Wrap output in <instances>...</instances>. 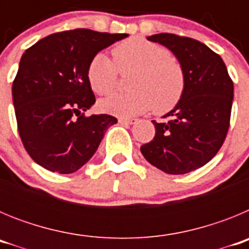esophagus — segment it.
I'll return each instance as SVG.
<instances>
[{
  "mask_svg": "<svg viewBox=\"0 0 249 249\" xmlns=\"http://www.w3.org/2000/svg\"><path fill=\"white\" fill-rule=\"evenodd\" d=\"M118 122L121 123V124H126V126H129V124H135L136 122H137V120L136 118H118Z\"/></svg>",
  "mask_w": 249,
  "mask_h": 249,
  "instance_id": "34e87169",
  "label": "esophagus"
}]
</instances>
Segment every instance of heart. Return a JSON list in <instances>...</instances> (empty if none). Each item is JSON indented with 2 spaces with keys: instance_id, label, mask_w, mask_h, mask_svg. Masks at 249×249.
Listing matches in <instances>:
<instances>
[{
  "instance_id": "1",
  "label": "heart",
  "mask_w": 249,
  "mask_h": 249,
  "mask_svg": "<svg viewBox=\"0 0 249 249\" xmlns=\"http://www.w3.org/2000/svg\"><path fill=\"white\" fill-rule=\"evenodd\" d=\"M114 62L103 53L92 57L87 80L94 92L107 96L116 89L118 70H135L128 93L109 96L100 102L103 112L132 117L155 107L157 113L172 109L183 97L186 73L169 50L142 37H132L112 50Z\"/></svg>"
}]
</instances>
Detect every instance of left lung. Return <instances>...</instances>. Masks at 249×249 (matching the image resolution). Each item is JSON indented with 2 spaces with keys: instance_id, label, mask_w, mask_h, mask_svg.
Returning <instances> with one entry per match:
<instances>
[{
  "instance_id": "obj_1",
  "label": "left lung",
  "mask_w": 249,
  "mask_h": 249,
  "mask_svg": "<svg viewBox=\"0 0 249 249\" xmlns=\"http://www.w3.org/2000/svg\"><path fill=\"white\" fill-rule=\"evenodd\" d=\"M148 41L166 46L186 73L183 97L155 124V138L141 147L149 163L168 175H184L208 163L230 128L233 82L219 54L197 39L158 34Z\"/></svg>"
}]
</instances>
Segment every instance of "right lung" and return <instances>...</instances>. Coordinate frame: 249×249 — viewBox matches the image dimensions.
<instances>
[{
	"mask_svg": "<svg viewBox=\"0 0 249 249\" xmlns=\"http://www.w3.org/2000/svg\"><path fill=\"white\" fill-rule=\"evenodd\" d=\"M127 34L87 28L50 35L22 54L12 85L17 128L31 158L51 172L73 173L97 151L109 114L85 111L94 102L87 67L94 54Z\"/></svg>",
	"mask_w": 249,
	"mask_h": 249,
	"instance_id": "obj_1",
	"label": "right lung"
}]
</instances>
